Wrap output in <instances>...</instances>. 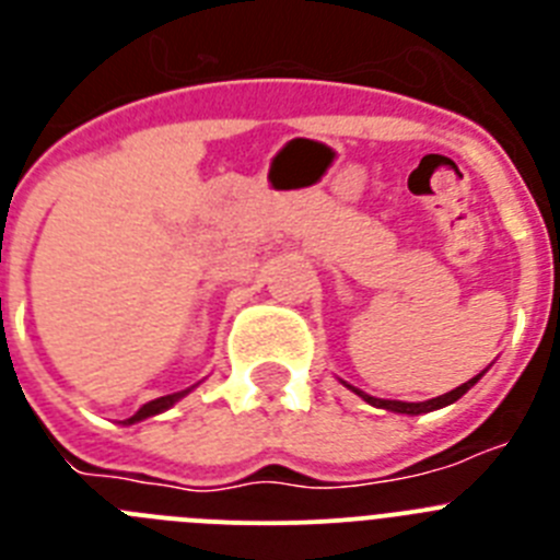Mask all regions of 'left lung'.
I'll use <instances>...</instances> for the list:
<instances>
[{
    "mask_svg": "<svg viewBox=\"0 0 560 560\" xmlns=\"http://www.w3.org/2000/svg\"><path fill=\"white\" fill-rule=\"evenodd\" d=\"M477 381L479 375L471 381H465V384H459V387L452 389V393L440 395V398H432V400H420V404H407V400H381V398H373V395H364L361 389H353V393L361 395L368 404H373V407L378 409H389V412H400V415H420V412H432V409H440V407H448V404H454L457 398H463V395L477 384Z\"/></svg>",
    "mask_w": 560,
    "mask_h": 560,
    "instance_id": "1",
    "label": "left lung"
}]
</instances>
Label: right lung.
I'll return each instance as SVG.
<instances>
[{"instance_id": "1", "label": "right lung", "mask_w": 560, "mask_h": 560, "mask_svg": "<svg viewBox=\"0 0 560 560\" xmlns=\"http://www.w3.org/2000/svg\"><path fill=\"white\" fill-rule=\"evenodd\" d=\"M187 393H190V389H185V393H173V395H165V398L148 400L145 407H140V412L133 415V418H128L126 423H137V420H142V418H151V415H160V412H165L167 407H173V404H176V400H179L182 395H187Z\"/></svg>"}]
</instances>
